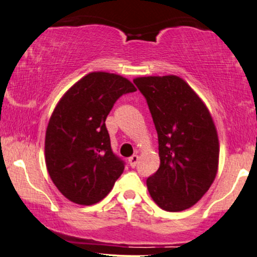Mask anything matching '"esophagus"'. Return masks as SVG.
Returning <instances> with one entry per match:
<instances>
[{
  "instance_id": "obj_1",
  "label": "esophagus",
  "mask_w": 257,
  "mask_h": 257,
  "mask_svg": "<svg viewBox=\"0 0 257 257\" xmlns=\"http://www.w3.org/2000/svg\"><path fill=\"white\" fill-rule=\"evenodd\" d=\"M138 161H139L138 156L133 155L128 158V164H130V166H131V168H136V165H137V163H138Z\"/></svg>"
}]
</instances>
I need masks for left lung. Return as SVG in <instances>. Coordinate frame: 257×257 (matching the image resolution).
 I'll list each match as a JSON object with an SVG mask.
<instances>
[{
  "label": "left lung",
  "mask_w": 257,
  "mask_h": 257,
  "mask_svg": "<svg viewBox=\"0 0 257 257\" xmlns=\"http://www.w3.org/2000/svg\"><path fill=\"white\" fill-rule=\"evenodd\" d=\"M145 96L158 135L161 165L146 179L156 204L182 211L208 191L218 168V137L211 115L184 80L176 75L133 80Z\"/></svg>",
  "instance_id": "left-lung-1"
}]
</instances>
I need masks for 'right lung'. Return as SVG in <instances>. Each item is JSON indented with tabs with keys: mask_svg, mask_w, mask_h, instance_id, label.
<instances>
[{
	"mask_svg": "<svg viewBox=\"0 0 257 257\" xmlns=\"http://www.w3.org/2000/svg\"><path fill=\"white\" fill-rule=\"evenodd\" d=\"M136 91L120 75L93 72L58 102L46 131V165L53 183L69 201L95 204L120 177L125 162L112 151L105 120L116 100Z\"/></svg>",
	"mask_w": 257,
	"mask_h": 257,
	"instance_id": "1",
	"label": "right lung"
}]
</instances>
